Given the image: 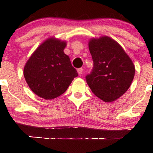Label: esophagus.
I'll use <instances>...</instances> for the list:
<instances>
[{
	"label": "esophagus",
	"mask_w": 153,
	"mask_h": 153,
	"mask_svg": "<svg viewBox=\"0 0 153 153\" xmlns=\"http://www.w3.org/2000/svg\"><path fill=\"white\" fill-rule=\"evenodd\" d=\"M77 71H78V74L80 75L82 74L83 70H82V68H78V70H77Z\"/></svg>",
	"instance_id": "1"
}]
</instances>
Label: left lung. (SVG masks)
I'll use <instances>...</instances> for the list:
<instances>
[{
	"label": "left lung",
	"mask_w": 153,
	"mask_h": 153,
	"mask_svg": "<svg viewBox=\"0 0 153 153\" xmlns=\"http://www.w3.org/2000/svg\"><path fill=\"white\" fill-rule=\"evenodd\" d=\"M94 68L86 76L90 88L106 102L119 99L130 88L135 65L121 46L108 36L91 38L88 42Z\"/></svg>",
	"instance_id": "left-lung-1"
}]
</instances>
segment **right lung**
<instances>
[{"label": "right lung", "instance_id": "add662e5", "mask_svg": "<svg viewBox=\"0 0 153 153\" xmlns=\"http://www.w3.org/2000/svg\"><path fill=\"white\" fill-rule=\"evenodd\" d=\"M66 41L48 38L36 48L24 67V77L34 94L50 100L66 91L78 72L63 50Z\"/></svg>", "mask_w": 153, "mask_h": 153}]
</instances>
